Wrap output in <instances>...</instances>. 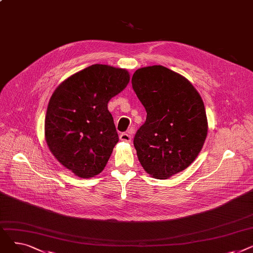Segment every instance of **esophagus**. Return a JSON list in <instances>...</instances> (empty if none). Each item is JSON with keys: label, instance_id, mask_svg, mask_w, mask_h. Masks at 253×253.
Masks as SVG:
<instances>
[{"label": "esophagus", "instance_id": "34e87169", "mask_svg": "<svg viewBox=\"0 0 253 253\" xmlns=\"http://www.w3.org/2000/svg\"><path fill=\"white\" fill-rule=\"evenodd\" d=\"M120 139L123 140V141L130 142L131 141V135L129 133H126V132H124V133H122L121 135H120Z\"/></svg>", "mask_w": 253, "mask_h": 253}]
</instances>
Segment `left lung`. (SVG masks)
I'll return each mask as SVG.
<instances>
[{"instance_id": "obj_1", "label": "left lung", "mask_w": 253, "mask_h": 253, "mask_svg": "<svg viewBox=\"0 0 253 253\" xmlns=\"http://www.w3.org/2000/svg\"><path fill=\"white\" fill-rule=\"evenodd\" d=\"M132 88L147 111L133 144L143 169L166 179L189 167L207 136L203 100L187 79L163 65L138 69Z\"/></svg>"}]
</instances>
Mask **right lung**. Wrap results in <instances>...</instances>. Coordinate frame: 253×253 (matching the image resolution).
Listing matches in <instances>:
<instances>
[{
  "instance_id": "obj_1",
  "label": "right lung",
  "mask_w": 253,
  "mask_h": 253,
  "mask_svg": "<svg viewBox=\"0 0 253 253\" xmlns=\"http://www.w3.org/2000/svg\"><path fill=\"white\" fill-rule=\"evenodd\" d=\"M129 80L126 70L92 64L66 79L52 94L46 141L57 161L76 175H97L108 163L119 141L108 103Z\"/></svg>"
}]
</instances>
